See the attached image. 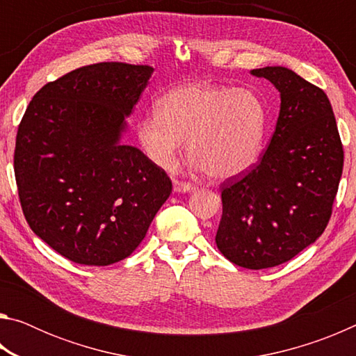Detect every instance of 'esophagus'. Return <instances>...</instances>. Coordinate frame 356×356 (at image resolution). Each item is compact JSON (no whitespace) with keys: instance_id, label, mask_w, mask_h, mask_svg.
Listing matches in <instances>:
<instances>
[{"instance_id":"1","label":"esophagus","mask_w":356,"mask_h":356,"mask_svg":"<svg viewBox=\"0 0 356 356\" xmlns=\"http://www.w3.org/2000/svg\"><path fill=\"white\" fill-rule=\"evenodd\" d=\"M172 184H174V191L177 193H188V191L196 190L195 185L188 182H182V180H174Z\"/></svg>"}]
</instances>
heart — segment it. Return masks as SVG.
Returning <instances> with one entry per match:
<instances>
[{
    "label": "heart",
    "instance_id": "1",
    "mask_svg": "<svg viewBox=\"0 0 356 356\" xmlns=\"http://www.w3.org/2000/svg\"><path fill=\"white\" fill-rule=\"evenodd\" d=\"M268 113L250 89L209 83L172 88L156 100L155 113L136 122V140L154 165L170 170L186 140L196 170L226 180L242 176L262 152Z\"/></svg>",
    "mask_w": 356,
    "mask_h": 356
}]
</instances>
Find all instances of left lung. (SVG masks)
<instances>
[{"label":"left lung","mask_w":356,"mask_h":356,"mask_svg":"<svg viewBox=\"0 0 356 356\" xmlns=\"http://www.w3.org/2000/svg\"><path fill=\"white\" fill-rule=\"evenodd\" d=\"M278 89L281 108L261 161L221 185L215 242L222 256L261 270L291 261L327 227L344 165L339 131L321 88L281 65L251 70Z\"/></svg>","instance_id":"8db88e82"}]
</instances>
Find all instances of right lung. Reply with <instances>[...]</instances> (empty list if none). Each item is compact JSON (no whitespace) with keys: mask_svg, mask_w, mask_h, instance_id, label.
<instances>
[{"mask_svg":"<svg viewBox=\"0 0 356 356\" xmlns=\"http://www.w3.org/2000/svg\"><path fill=\"white\" fill-rule=\"evenodd\" d=\"M150 65L99 63L47 83L17 131L14 171L35 236L69 261L110 265L146 237L172 184L122 144Z\"/></svg>","mask_w":356,"mask_h":356,"instance_id":"1","label":"right lung"}]
</instances>
